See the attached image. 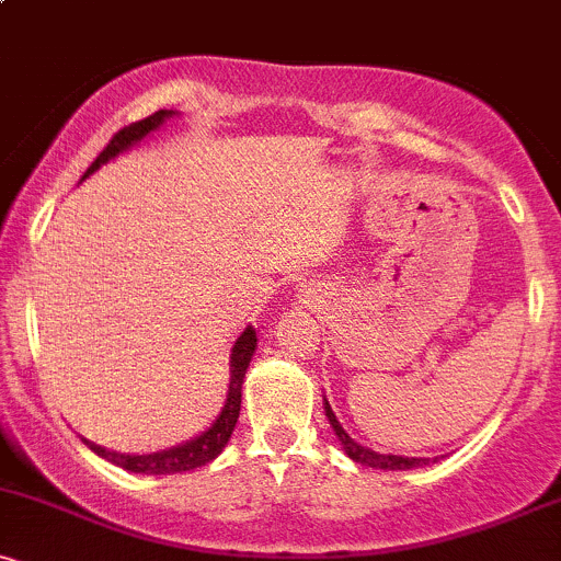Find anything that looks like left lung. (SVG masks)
Masks as SVG:
<instances>
[{
	"label": "left lung",
	"mask_w": 561,
	"mask_h": 561,
	"mask_svg": "<svg viewBox=\"0 0 561 561\" xmlns=\"http://www.w3.org/2000/svg\"><path fill=\"white\" fill-rule=\"evenodd\" d=\"M324 411H327V420H330V424H332L334 435H337V440L343 443L345 454L351 456L353 461H358V465H364V467H375V469H414V467H422V465H427V459H414V456H411V459H409V456L375 454V450H369V448L358 446V443L353 440V437L347 435L343 427H340L337 416L332 414L330 403H327V401H324Z\"/></svg>",
	"instance_id": "1"
}]
</instances>
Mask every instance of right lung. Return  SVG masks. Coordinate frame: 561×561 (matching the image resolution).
Masks as SVG:
<instances>
[{"instance_id": "right-lung-1", "label": "right lung", "mask_w": 561, "mask_h": 561, "mask_svg": "<svg viewBox=\"0 0 561 561\" xmlns=\"http://www.w3.org/2000/svg\"><path fill=\"white\" fill-rule=\"evenodd\" d=\"M169 111H158L152 115H147L145 121H137V124H128L121 128V131L113 134V139L107 141L105 150L96 156V160L92 165H89L87 173H83V179L89 176V173L100 169L105 160H111L118 156V152L128 150V147L134 145V141H139L141 137H147V134L152 131V128H158L163 124L165 118H169ZM255 343H259V337H255V330L253 327H248L240 337H237L234 347H231V382H229V396H227V405L221 409V414H218V420L214 422V427L205 430L203 435L195 437V440L184 443V446H176V448H169V450H160V454H147V456H126V454H115V450H105L100 446H94V443L83 440L89 448L94 450L96 456H102V459L113 461V465L128 469V472H141V474H173V472H190V469H197L203 465H208V461H214L218 454H221L224 446L229 443L231 437V430H234L237 420H240V403H242V379H244V371H248V364L250 358H253V351H255Z\"/></svg>"}]
</instances>
